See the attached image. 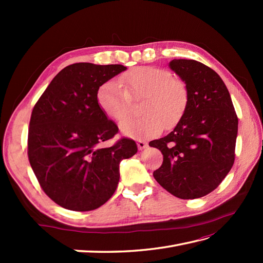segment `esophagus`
<instances>
[{
  "instance_id": "obj_1",
  "label": "esophagus",
  "mask_w": 263,
  "mask_h": 263,
  "mask_svg": "<svg viewBox=\"0 0 263 263\" xmlns=\"http://www.w3.org/2000/svg\"><path fill=\"white\" fill-rule=\"evenodd\" d=\"M137 146H138V149L139 150H142V149H144V148H147V142L146 141H143V140H138V142H137Z\"/></svg>"
}]
</instances>
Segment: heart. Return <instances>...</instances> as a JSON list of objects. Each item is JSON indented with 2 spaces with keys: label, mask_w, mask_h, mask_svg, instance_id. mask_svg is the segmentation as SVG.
I'll return each mask as SVG.
<instances>
[{
  "label": "heart",
  "mask_w": 263,
  "mask_h": 263,
  "mask_svg": "<svg viewBox=\"0 0 263 263\" xmlns=\"http://www.w3.org/2000/svg\"><path fill=\"white\" fill-rule=\"evenodd\" d=\"M120 81H105L98 88L96 100L106 116L121 122L130 114L131 100L142 98L139 110L143 115L121 124L125 136L136 139L156 137L164 127L177 125L185 114L190 102L189 88L180 78L173 77L170 70L138 66L122 76Z\"/></svg>",
  "instance_id": "heart-1"
}]
</instances>
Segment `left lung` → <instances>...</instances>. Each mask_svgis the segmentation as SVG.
<instances>
[{
	"label": "left lung",
	"instance_id": "obj_1",
	"mask_svg": "<svg viewBox=\"0 0 263 263\" xmlns=\"http://www.w3.org/2000/svg\"><path fill=\"white\" fill-rule=\"evenodd\" d=\"M171 69L186 83L190 102L170 135L149 142L163 154L154 177L180 199L212 192L235 160L238 119L224 81L209 66L194 60H173Z\"/></svg>",
	"mask_w": 263,
	"mask_h": 263
}]
</instances>
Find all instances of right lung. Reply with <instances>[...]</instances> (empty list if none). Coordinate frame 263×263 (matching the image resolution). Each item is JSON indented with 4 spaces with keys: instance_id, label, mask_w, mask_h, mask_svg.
Listing matches in <instances>:
<instances>
[{
    "instance_id": "add662e5",
    "label": "right lung",
    "mask_w": 263,
    "mask_h": 263,
    "mask_svg": "<svg viewBox=\"0 0 263 263\" xmlns=\"http://www.w3.org/2000/svg\"><path fill=\"white\" fill-rule=\"evenodd\" d=\"M124 70L121 64L68 65L33 106L28 158L43 191L65 209L89 211L107 202L120 181V163L138 152L128 138L103 147L119 127L99 108L96 93Z\"/></svg>"
}]
</instances>
